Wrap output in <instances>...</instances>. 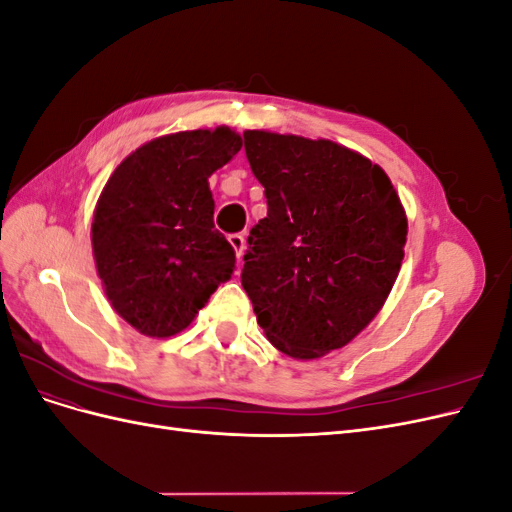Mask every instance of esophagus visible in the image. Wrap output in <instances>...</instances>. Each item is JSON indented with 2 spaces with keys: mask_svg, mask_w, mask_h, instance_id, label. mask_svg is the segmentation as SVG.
<instances>
[{
  "mask_svg": "<svg viewBox=\"0 0 512 512\" xmlns=\"http://www.w3.org/2000/svg\"><path fill=\"white\" fill-rule=\"evenodd\" d=\"M228 243L232 245V250H235L237 258L243 256V250H245V237L243 232H232V235H228Z\"/></svg>",
  "mask_w": 512,
  "mask_h": 512,
  "instance_id": "1",
  "label": "esophagus"
}]
</instances>
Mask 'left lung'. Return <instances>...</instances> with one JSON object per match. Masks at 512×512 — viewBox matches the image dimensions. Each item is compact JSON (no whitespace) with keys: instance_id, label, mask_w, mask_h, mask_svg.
I'll return each mask as SVG.
<instances>
[{"instance_id":"obj_1","label":"left lung","mask_w":512,"mask_h":512,"mask_svg":"<svg viewBox=\"0 0 512 512\" xmlns=\"http://www.w3.org/2000/svg\"><path fill=\"white\" fill-rule=\"evenodd\" d=\"M267 196L241 284L269 342L294 359L346 346L380 312L404 260L408 222L391 179L342 145L243 132Z\"/></svg>"}]
</instances>
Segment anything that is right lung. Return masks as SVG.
Instances as JSON below:
<instances>
[{"mask_svg":"<svg viewBox=\"0 0 512 512\" xmlns=\"http://www.w3.org/2000/svg\"><path fill=\"white\" fill-rule=\"evenodd\" d=\"M228 128L156 138L104 185L91 224L98 275L115 312L151 337H170L235 269L213 226L209 177L241 149Z\"/></svg>","mask_w":512,"mask_h":512,"instance_id":"1","label":"right lung"}]
</instances>
